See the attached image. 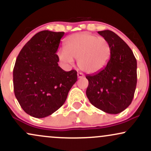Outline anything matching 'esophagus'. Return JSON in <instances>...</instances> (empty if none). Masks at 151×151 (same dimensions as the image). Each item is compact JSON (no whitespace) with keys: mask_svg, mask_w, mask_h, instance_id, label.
<instances>
[{"mask_svg":"<svg viewBox=\"0 0 151 151\" xmlns=\"http://www.w3.org/2000/svg\"><path fill=\"white\" fill-rule=\"evenodd\" d=\"M77 77H78V78H79V79H81V78L84 77V75L82 73H81V72H78V73H77Z\"/></svg>","mask_w":151,"mask_h":151,"instance_id":"1","label":"esophagus"}]
</instances>
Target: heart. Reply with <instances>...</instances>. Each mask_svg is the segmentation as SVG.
I'll return each instance as SVG.
<instances>
[{
  "mask_svg": "<svg viewBox=\"0 0 151 151\" xmlns=\"http://www.w3.org/2000/svg\"><path fill=\"white\" fill-rule=\"evenodd\" d=\"M60 62L72 65L74 58L81 70L93 74L106 66L111 57V48L104 37H97L89 32L72 35L66 39L65 49L58 52Z\"/></svg>",
  "mask_w": 151,
  "mask_h": 151,
  "instance_id": "b5f03b06",
  "label": "heart"
}]
</instances>
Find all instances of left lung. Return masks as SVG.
Instances as JSON below:
<instances>
[{"label": "left lung", "instance_id": "8db88e82", "mask_svg": "<svg viewBox=\"0 0 151 151\" xmlns=\"http://www.w3.org/2000/svg\"><path fill=\"white\" fill-rule=\"evenodd\" d=\"M98 33L109 43L111 57L97 73L88 74L86 94L90 103L108 114L121 113L131 104L137 83V62L132 50L111 30Z\"/></svg>", "mask_w": 151, "mask_h": 151}]
</instances>
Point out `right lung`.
<instances>
[{
  "instance_id": "1",
  "label": "right lung",
  "mask_w": 151,
  "mask_h": 151,
  "mask_svg": "<svg viewBox=\"0 0 151 151\" xmlns=\"http://www.w3.org/2000/svg\"><path fill=\"white\" fill-rule=\"evenodd\" d=\"M64 32L35 34L19 53L13 69L15 96L24 111L45 118L64 104L77 80V71L58 66V51Z\"/></svg>"
}]
</instances>
